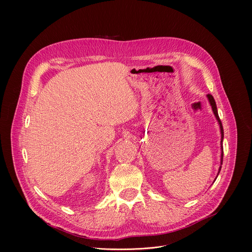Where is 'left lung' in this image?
I'll use <instances>...</instances> for the list:
<instances>
[{
  "label": "left lung",
  "instance_id": "1",
  "mask_svg": "<svg viewBox=\"0 0 252 252\" xmlns=\"http://www.w3.org/2000/svg\"><path fill=\"white\" fill-rule=\"evenodd\" d=\"M207 97H208V100L211 104V107H212V111H213V114L215 116V118H217V120L219 121V124L220 126V131H221V164H222V160H223V147H222V140H223V127H222V124H221V121L219 117V113H218V109H217V103H215V100L213 98V96L211 94H207ZM221 169V166L220 167V171ZM219 171V173H220ZM218 177V176H217Z\"/></svg>",
  "mask_w": 252,
  "mask_h": 252
}]
</instances>
